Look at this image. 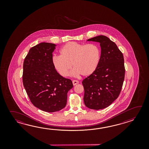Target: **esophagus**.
Listing matches in <instances>:
<instances>
[{
    "instance_id": "obj_1",
    "label": "esophagus",
    "mask_w": 149,
    "mask_h": 149,
    "mask_svg": "<svg viewBox=\"0 0 149 149\" xmlns=\"http://www.w3.org/2000/svg\"><path fill=\"white\" fill-rule=\"evenodd\" d=\"M72 83H73V85H76L77 84H78L79 83V81L78 80H74L72 81Z\"/></svg>"
}]
</instances>
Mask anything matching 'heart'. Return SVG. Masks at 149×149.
Returning a JSON list of instances; mask_svg holds the SVG:
<instances>
[{
  "mask_svg": "<svg viewBox=\"0 0 149 149\" xmlns=\"http://www.w3.org/2000/svg\"><path fill=\"white\" fill-rule=\"evenodd\" d=\"M100 58L101 51L97 45L70 41L61 49L60 56H54L52 61L61 76H68L72 65L74 75L87 77L97 69Z\"/></svg>",
  "mask_w": 149,
  "mask_h": 149,
  "instance_id": "obj_1",
  "label": "heart"
}]
</instances>
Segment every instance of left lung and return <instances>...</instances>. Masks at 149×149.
<instances>
[{
    "instance_id": "8db88e82",
    "label": "left lung",
    "mask_w": 149,
    "mask_h": 149,
    "mask_svg": "<svg viewBox=\"0 0 149 149\" xmlns=\"http://www.w3.org/2000/svg\"><path fill=\"white\" fill-rule=\"evenodd\" d=\"M87 41L100 42L101 54L97 69L82 81L84 101L89 109H103L120 93L125 73L124 56L117 45L106 36H98Z\"/></svg>"
}]
</instances>
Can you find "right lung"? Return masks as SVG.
Here are the masks:
<instances>
[{"instance_id":"1","label":"right lung","mask_w":149,"mask_h":149,"mask_svg":"<svg viewBox=\"0 0 149 149\" xmlns=\"http://www.w3.org/2000/svg\"><path fill=\"white\" fill-rule=\"evenodd\" d=\"M56 45L41 42L29 51L23 62V84L33 105L53 112L64 108L72 81L61 76L53 63Z\"/></svg>"}]
</instances>
